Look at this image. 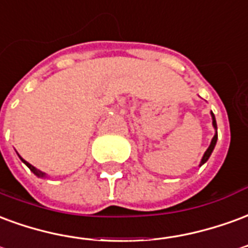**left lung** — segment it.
Here are the masks:
<instances>
[{
	"mask_svg": "<svg viewBox=\"0 0 248 248\" xmlns=\"http://www.w3.org/2000/svg\"><path fill=\"white\" fill-rule=\"evenodd\" d=\"M210 115H211V119H213V126H214V129H216V135H214V137L211 139V142H210V145H209V148H207L205 153H203V157H202V160H201L200 166L203 165V164H205V162L207 161V160H209V157L211 156V153H213V151H214V148H216L217 140H218V133H217L216 116H214V113H213V112H210Z\"/></svg>",
	"mask_w": 248,
	"mask_h": 248,
	"instance_id": "obj_1",
	"label": "left lung"
}]
</instances>
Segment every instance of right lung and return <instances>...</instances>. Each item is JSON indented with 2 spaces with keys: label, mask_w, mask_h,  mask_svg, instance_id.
Listing matches in <instances>:
<instances>
[{
  "label": "right lung",
  "mask_w": 248,
  "mask_h": 248,
  "mask_svg": "<svg viewBox=\"0 0 248 248\" xmlns=\"http://www.w3.org/2000/svg\"><path fill=\"white\" fill-rule=\"evenodd\" d=\"M18 157H19V158H21V161H22L23 164H25V165L28 166L29 169H30V170H31L32 173H34V174H35V176L39 177V178H45V177H47V176H46V173H43V171H41V170H39V169H37V168H35V166H32L31 164H29L28 161H25V160H23L22 157L19 156V155H18Z\"/></svg>",
  "instance_id": "right-lung-1"
}]
</instances>
